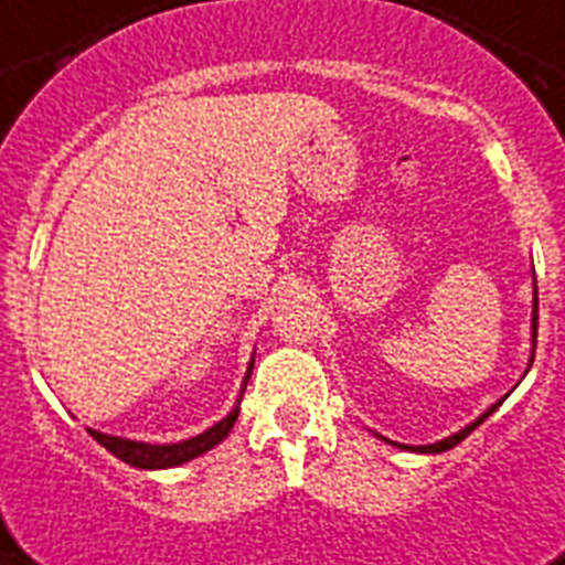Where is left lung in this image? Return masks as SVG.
<instances>
[{
  "label": "left lung",
  "mask_w": 565,
  "mask_h": 565,
  "mask_svg": "<svg viewBox=\"0 0 565 565\" xmlns=\"http://www.w3.org/2000/svg\"><path fill=\"white\" fill-rule=\"evenodd\" d=\"M534 296H537V292H534ZM532 327H534V335H532V339L537 341V298H534V319H532ZM532 362H534V355H532ZM500 405H502V399L497 402V405L488 407V411L480 416V419H473L471 425H466V428L459 430V434L445 436V439H439V443H434V445H399V443H393V445H396V448H407V451H416V454H443V451H448V448H454V445L462 443V439H466V436L471 434L473 428H480L482 422H486L488 416L494 414V411H497V407H500ZM387 443H391V439H387Z\"/></svg>",
  "instance_id": "obj_1"
}]
</instances>
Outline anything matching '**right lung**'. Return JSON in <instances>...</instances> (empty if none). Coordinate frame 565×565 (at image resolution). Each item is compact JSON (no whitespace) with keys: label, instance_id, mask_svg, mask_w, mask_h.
Instances as JSON below:
<instances>
[{"label":"right lung","instance_id":"obj_1","mask_svg":"<svg viewBox=\"0 0 565 565\" xmlns=\"http://www.w3.org/2000/svg\"><path fill=\"white\" fill-rule=\"evenodd\" d=\"M253 376V362L246 367V376H244V387ZM241 387V393H244ZM241 405V399H238ZM235 405L230 411V416H224L221 422H215L210 430H203V434L192 436V439H183V443H174V445H149V443H135V439H122V436H108V434H99V430L88 428V434L97 439L106 451H111L114 457L122 459V462H129L135 468H146V471H154V468H174V466H183L189 459L201 457L206 454L210 448H215L217 443H224L226 436H230L232 425L238 419V411L241 407Z\"/></svg>","mask_w":565,"mask_h":565}]
</instances>
